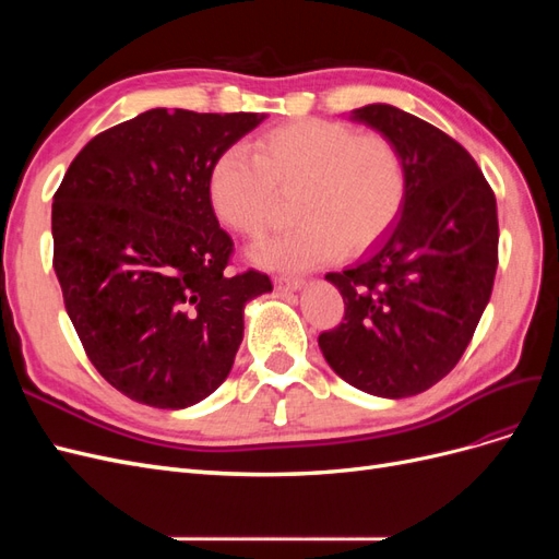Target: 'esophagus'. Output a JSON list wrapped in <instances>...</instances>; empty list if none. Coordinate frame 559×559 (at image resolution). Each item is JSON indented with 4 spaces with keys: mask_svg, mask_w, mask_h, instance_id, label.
Segmentation results:
<instances>
[{
    "mask_svg": "<svg viewBox=\"0 0 559 559\" xmlns=\"http://www.w3.org/2000/svg\"><path fill=\"white\" fill-rule=\"evenodd\" d=\"M302 284H306V280H300V277H286V275L275 277V286L282 292H298V289H302Z\"/></svg>",
    "mask_w": 559,
    "mask_h": 559,
    "instance_id": "34e87169",
    "label": "esophagus"
}]
</instances>
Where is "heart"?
Segmentation results:
<instances>
[{
	"label": "heart",
	"mask_w": 559,
	"mask_h": 559,
	"mask_svg": "<svg viewBox=\"0 0 559 559\" xmlns=\"http://www.w3.org/2000/svg\"><path fill=\"white\" fill-rule=\"evenodd\" d=\"M207 195L218 222L247 238L277 224L280 195H296L300 224L253 249L267 267L308 270L359 253L394 226L408 170L401 148L380 132L341 121L302 118L263 132L253 158L240 148L212 163Z\"/></svg>",
	"instance_id": "obj_1"
}]
</instances>
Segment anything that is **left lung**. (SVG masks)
Listing matches in <instances>:
<instances>
[{"mask_svg": "<svg viewBox=\"0 0 559 559\" xmlns=\"http://www.w3.org/2000/svg\"><path fill=\"white\" fill-rule=\"evenodd\" d=\"M349 118L401 148L408 195L359 263L326 275L345 317L319 335V347L361 392L415 396L462 359L492 296L497 200L476 160L443 130L392 105H366Z\"/></svg>", "mask_w": 559, "mask_h": 559, "instance_id": "8db88e82", "label": "left lung"}]
</instances>
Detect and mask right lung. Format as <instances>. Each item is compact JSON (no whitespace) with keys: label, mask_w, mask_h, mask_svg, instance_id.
Segmentation results:
<instances>
[{"label":"right lung","mask_w":559,"mask_h":559,"mask_svg":"<svg viewBox=\"0 0 559 559\" xmlns=\"http://www.w3.org/2000/svg\"><path fill=\"white\" fill-rule=\"evenodd\" d=\"M263 114L148 109L79 151L53 195V267L91 364L118 392L189 408L222 384L245 306L273 292L228 275L230 235L207 195L212 163Z\"/></svg>","instance_id":"1"}]
</instances>
